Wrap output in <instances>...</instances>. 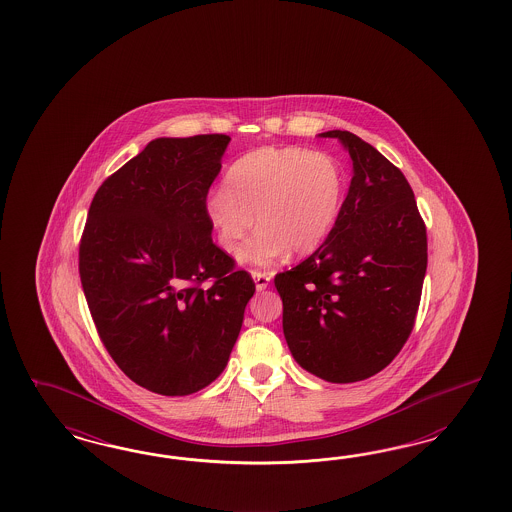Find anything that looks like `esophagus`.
<instances>
[{
    "label": "esophagus",
    "instance_id": "1",
    "mask_svg": "<svg viewBox=\"0 0 512 512\" xmlns=\"http://www.w3.org/2000/svg\"><path fill=\"white\" fill-rule=\"evenodd\" d=\"M251 276L255 279V287H257V291H264V289L270 285V279H272V276H270L268 272H261V270H253V272H251Z\"/></svg>",
    "mask_w": 512,
    "mask_h": 512
}]
</instances>
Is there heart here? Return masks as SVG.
<instances>
[{"mask_svg": "<svg viewBox=\"0 0 512 512\" xmlns=\"http://www.w3.org/2000/svg\"><path fill=\"white\" fill-rule=\"evenodd\" d=\"M343 201L345 174L334 157L300 146H264L234 161L225 187L208 195L206 216L229 253L257 221L259 229L236 259L270 266L289 253L304 257L321 248L340 219Z\"/></svg>", "mask_w": 512, "mask_h": 512, "instance_id": "heart-1", "label": "heart"}]
</instances>
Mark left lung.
<instances>
[{"mask_svg":"<svg viewBox=\"0 0 512 512\" xmlns=\"http://www.w3.org/2000/svg\"><path fill=\"white\" fill-rule=\"evenodd\" d=\"M321 137L351 155V186L325 244L274 283L296 362L328 383H355L387 368L415 326L426 225L402 171L372 144L340 129Z\"/></svg>","mask_w":512,"mask_h":512,"instance_id":"left-lung-1","label":"left lung"}]
</instances>
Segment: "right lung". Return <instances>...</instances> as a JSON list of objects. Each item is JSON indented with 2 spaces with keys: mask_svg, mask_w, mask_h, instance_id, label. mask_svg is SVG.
Returning <instances> with one entry per match:
<instances>
[{
  "mask_svg": "<svg viewBox=\"0 0 512 512\" xmlns=\"http://www.w3.org/2000/svg\"><path fill=\"white\" fill-rule=\"evenodd\" d=\"M231 137L155 139L97 189L78 251L93 323L140 387L187 396L225 370L255 293L212 240L206 195Z\"/></svg>",
  "mask_w": 512,
  "mask_h": 512,
  "instance_id": "right-lung-1",
  "label": "right lung"
}]
</instances>
